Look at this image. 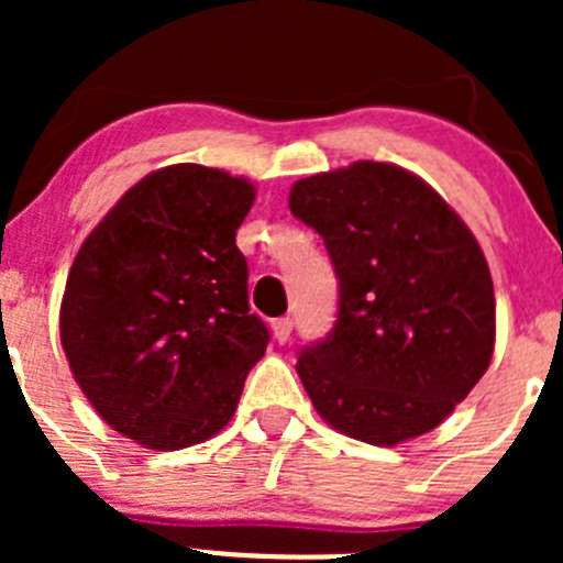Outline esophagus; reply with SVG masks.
Listing matches in <instances>:
<instances>
[{"instance_id":"1","label":"esophagus","mask_w":563,"mask_h":563,"mask_svg":"<svg viewBox=\"0 0 563 563\" xmlns=\"http://www.w3.org/2000/svg\"><path fill=\"white\" fill-rule=\"evenodd\" d=\"M291 329H294V321L288 316L275 318V321H272V332H275L277 343H286V340L291 338Z\"/></svg>"}]
</instances>
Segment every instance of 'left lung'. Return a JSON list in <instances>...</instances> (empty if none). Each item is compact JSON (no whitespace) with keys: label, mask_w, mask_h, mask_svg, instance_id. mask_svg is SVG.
<instances>
[{"label":"left lung","mask_w":563,"mask_h":563,"mask_svg":"<svg viewBox=\"0 0 563 563\" xmlns=\"http://www.w3.org/2000/svg\"><path fill=\"white\" fill-rule=\"evenodd\" d=\"M294 218L340 280L334 329L297 373L323 422L395 446L439 428L485 376L496 297L479 242L417 174L360 161L294 181Z\"/></svg>","instance_id":"8db88e82"}]
</instances>
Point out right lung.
<instances>
[{"instance_id":"right-lung-1","label":"right lung","mask_w":563,"mask_h":563,"mask_svg":"<svg viewBox=\"0 0 563 563\" xmlns=\"http://www.w3.org/2000/svg\"><path fill=\"white\" fill-rule=\"evenodd\" d=\"M255 187L179 163L130 187L84 240L59 310L62 349L95 411L146 450L231 422L269 332L247 302L236 229Z\"/></svg>"}]
</instances>
